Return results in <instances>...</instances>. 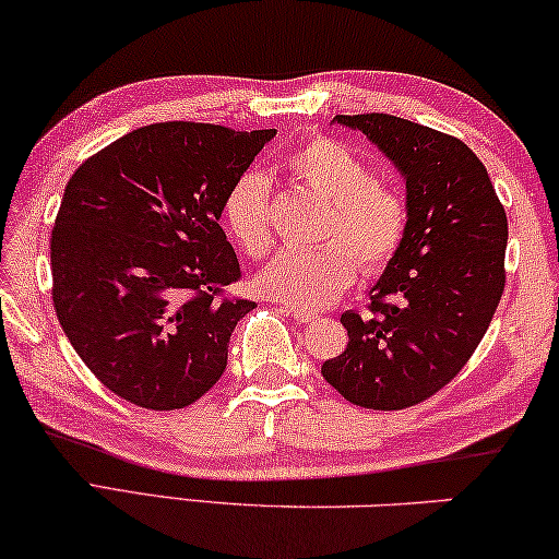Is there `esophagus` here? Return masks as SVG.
Segmentation results:
<instances>
[{
    "instance_id": "obj_1",
    "label": "esophagus",
    "mask_w": 559,
    "mask_h": 559,
    "mask_svg": "<svg viewBox=\"0 0 559 559\" xmlns=\"http://www.w3.org/2000/svg\"><path fill=\"white\" fill-rule=\"evenodd\" d=\"M286 313L294 319L296 323H313L316 321V313L311 311H304V308H286Z\"/></svg>"
}]
</instances>
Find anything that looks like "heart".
Segmentation results:
<instances>
[{
	"label": "heart",
	"instance_id": "1",
	"mask_svg": "<svg viewBox=\"0 0 559 559\" xmlns=\"http://www.w3.org/2000/svg\"><path fill=\"white\" fill-rule=\"evenodd\" d=\"M288 168L304 186L331 203L319 246H286L255 276V288L273 301L306 308H326L356 278L360 258L364 271H381L399 253L409 207L396 188L373 182V170L361 155L336 140H311L294 150ZM223 215L240 248L251 255L269 251L271 186L258 170L233 182Z\"/></svg>",
	"mask_w": 559,
	"mask_h": 559
}]
</instances>
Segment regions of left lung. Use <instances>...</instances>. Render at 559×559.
<instances>
[{
  "mask_svg": "<svg viewBox=\"0 0 559 559\" xmlns=\"http://www.w3.org/2000/svg\"><path fill=\"white\" fill-rule=\"evenodd\" d=\"M384 153L406 186L409 226L371 288L346 311L348 346L321 373L346 402L394 412L449 384L487 333L504 290L507 215L462 140L394 115H336Z\"/></svg>",
  "mask_w": 559,
  "mask_h": 559,
  "instance_id": "1",
  "label": "left lung"
}]
</instances>
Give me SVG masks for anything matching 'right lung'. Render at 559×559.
<instances>
[{
  "instance_id": "right-lung-1",
  "label": "right lung",
  "mask_w": 559,
  "mask_h": 559,
  "mask_svg": "<svg viewBox=\"0 0 559 559\" xmlns=\"http://www.w3.org/2000/svg\"><path fill=\"white\" fill-rule=\"evenodd\" d=\"M276 130L157 122L115 140L67 182L52 228V301L64 336L124 402L173 412L223 377L255 306L221 228L233 182Z\"/></svg>"
}]
</instances>
